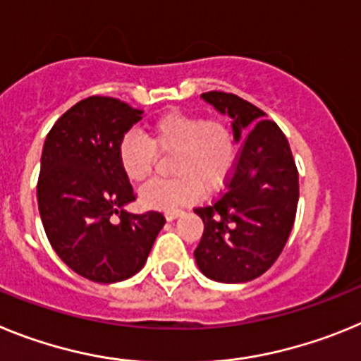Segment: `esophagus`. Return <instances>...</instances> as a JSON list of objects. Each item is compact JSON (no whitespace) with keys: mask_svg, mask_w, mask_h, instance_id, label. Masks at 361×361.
<instances>
[{"mask_svg":"<svg viewBox=\"0 0 361 361\" xmlns=\"http://www.w3.org/2000/svg\"><path fill=\"white\" fill-rule=\"evenodd\" d=\"M180 215H183V212H178V209H175V212H168L166 213V220H175Z\"/></svg>","mask_w":361,"mask_h":361,"instance_id":"obj_1","label":"esophagus"}]
</instances>
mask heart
<instances>
[{
    "mask_svg": "<svg viewBox=\"0 0 361 361\" xmlns=\"http://www.w3.org/2000/svg\"><path fill=\"white\" fill-rule=\"evenodd\" d=\"M170 180H153L139 197L148 208L177 209L199 199L204 188L215 190L231 173L237 148L222 121H204L184 111H168L149 124L148 137L132 130L121 139L119 162L132 183L149 177L157 152H173Z\"/></svg>",
    "mask_w": 361,
    "mask_h": 361,
    "instance_id": "1",
    "label": "heart"
}]
</instances>
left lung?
<instances>
[{"mask_svg":"<svg viewBox=\"0 0 361 361\" xmlns=\"http://www.w3.org/2000/svg\"><path fill=\"white\" fill-rule=\"evenodd\" d=\"M200 97L229 117L233 139L242 146L224 193L195 208L204 233L193 255L209 280L250 282L275 264L288 242L298 206V171L288 139L260 108L224 92Z\"/></svg>","mask_w":361,"mask_h":361,"instance_id":"left-lung-1","label":"left lung"}]
</instances>
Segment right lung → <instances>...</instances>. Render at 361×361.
Here are the masks:
<instances>
[{"instance_id":"add662e5","label":"right lung","mask_w":361,"mask_h":361,"mask_svg":"<svg viewBox=\"0 0 361 361\" xmlns=\"http://www.w3.org/2000/svg\"><path fill=\"white\" fill-rule=\"evenodd\" d=\"M142 116L123 101L94 95L65 111L44 139L41 222L57 257L92 282L116 283L139 273L166 222L159 212H126L135 195L119 145Z\"/></svg>"}]
</instances>
